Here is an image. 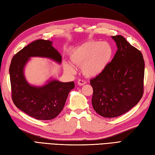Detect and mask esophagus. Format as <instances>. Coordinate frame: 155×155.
<instances>
[{
    "mask_svg": "<svg viewBox=\"0 0 155 155\" xmlns=\"http://www.w3.org/2000/svg\"><path fill=\"white\" fill-rule=\"evenodd\" d=\"M86 84V81H84L81 80H80L78 81V84L79 85V86H84V85H85Z\"/></svg>",
    "mask_w": 155,
    "mask_h": 155,
    "instance_id": "1",
    "label": "esophagus"
}]
</instances>
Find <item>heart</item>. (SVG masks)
<instances>
[{"mask_svg":"<svg viewBox=\"0 0 155 155\" xmlns=\"http://www.w3.org/2000/svg\"><path fill=\"white\" fill-rule=\"evenodd\" d=\"M114 49L110 43L98 41H89L74 49L70 55L74 64L81 67L84 75L94 78L101 74L111 61ZM64 69L69 74L75 73V68L68 62H64Z\"/></svg>","mask_w":155,"mask_h":155,"instance_id":"obj_1","label":"heart"}]
</instances>
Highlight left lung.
<instances>
[{
    "instance_id": "1",
    "label": "left lung",
    "mask_w": 155,
    "mask_h": 155,
    "mask_svg": "<svg viewBox=\"0 0 155 155\" xmlns=\"http://www.w3.org/2000/svg\"><path fill=\"white\" fill-rule=\"evenodd\" d=\"M118 50L102 74L90 81L94 110L105 118L124 114L143 94L144 61L143 54L124 37H111Z\"/></svg>"
}]
</instances>
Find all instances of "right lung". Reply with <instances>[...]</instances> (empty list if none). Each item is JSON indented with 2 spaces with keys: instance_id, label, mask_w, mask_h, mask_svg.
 I'll use <instances>...</instances> for the list:
<instances>
[{
  "instance_id": "add662e5",
  "label": "right lung",
  "mask_w": 155,
  "mask_h": 155,
  "mask_svg": "<svg viewBox=\"0 0 155 155\" xmlns=\"http://www.w3.org/2000/svg\"><path fill=\"white\" fill-rule=\"evenodd\" d=\"M49 40L35 41L15 55L9 74L12 98L21 111L37 120H47L58 116L64 108L74 81L61 82L51 78L42 86H33L25 78L24 69L31 58H43L61 63V55Z\"/></svg>"
}]
</instances>
